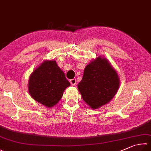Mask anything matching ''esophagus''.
<instances>
[{"label":"esophagus","instance_id":"esophagus-1","mask_svg":"<svg viewBox=\"0 0 151 151\" xmlns=\"http://www.w3.org/2000/svg\"><path fill=\"white\" fill-rule=\"evenodd\" d=\"M70 83H71V85H75L76 83V79H70Z\"/></svg>","mask_w":151,"mask_h":151}]
</instances>
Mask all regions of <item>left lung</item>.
I'll return each instance as SVG.
<instances>
[{
	"instance_id": "1",
	"label": "left lung",
	"mask_w": 151,
	"mask_h": 151,
	"mask_svg": "<svg viewBox=\"0 0 151 151\" xmlns=\"http://www.w3.org/2000/svg\"><path fill=\"white\" fill-rule=\"evenodd\" d=\"M119 85L116 70L106 58L98 57L85 67L78 88L83 101L93 109H96L115 96Z\"/></svg>"
}]
</instances>
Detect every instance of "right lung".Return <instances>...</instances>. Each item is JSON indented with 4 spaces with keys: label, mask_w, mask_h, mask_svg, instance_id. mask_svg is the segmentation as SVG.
<instances>
[{
    "label": "right lung",
    "mask_w": 151,
    "mask_h": 151,
    "mask_svg": "<svg viewBox=\"0 0 151 151\" xmlns=\"http://www.w3.org/2000/svg\"><path fill=\"white\" fill-rule=\"evenodd\" d=\"M70 85L56 61L50 60L45 61L31 73L28 89L34 100L52 107L60 100L64 91Z\"/></svg>",
    "instance_id": "1"
}]
</instances>
